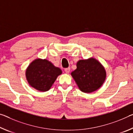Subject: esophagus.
<instances>
[{"instance_id":"esophagus-1","label":"esophagus","mask_w":133,"mask_h":133,"mask_svg":"<svg viewBox=\"0 0 133 133\" xmlns=\"http://www.w3.org/2000/svg\"><path fill=\"white\" fill-rule=\"evenodd\" d=\"M70 68H66V69H64L65 72H66V73H67V74H68V73H70Z\"/></svg>"}]
</instances>
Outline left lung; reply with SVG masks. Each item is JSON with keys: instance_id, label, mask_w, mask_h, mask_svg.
<instances>
[{"instance_id": "1", "label": "left lung", "mask_w": 133, "mask_h": 133, "mask_svg": "<svg viewBox=\"0 0 133 133\" xmlns=\"http://www.w3.org/2000/svg\"><path fill=\"white\" fill-rule=\"evenodd\" d=\"M77 68L71 73L78 88L85 93H91L102 86L107 77L106 70L102 64L95 58L80 60Z\"/></svg>"}]
</instances>
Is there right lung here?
<instances>
[{"mask_svg": "<svg viewBox=\"0 0 133 133\" xmlns=\"http://www.w3.org/2000/svg\"><path fill=\"white\" fill-rule=\"evenodd\" d=\"M62 73V70L54 66L50 61L37 58L27 67L25 76L31 87L40 92H46L51 88Z\"/></svg>", "mask_w": 133, "mask_h": 133, "instance_id": "1", "label": "right lung"}]
</instances>
